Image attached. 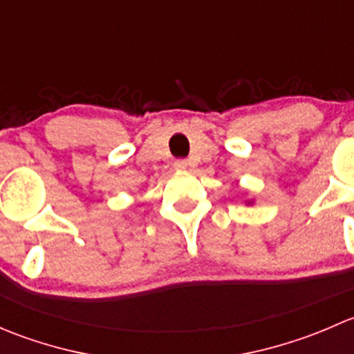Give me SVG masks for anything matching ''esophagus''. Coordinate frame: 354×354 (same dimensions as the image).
Instances as JSON below:
<instances>
[{"mask_svg":"<svg viewBox=\"0 0 354 354\" xmlns=\"http://www.w3.org/2000/svg\"><path fill=\"white\" fill-rule=\"evenodd\" d=\"M174 169H178V171H183V169H187V166H188V162L185 159H176L174 160Z\"/></svg>","mask_w":354,"mask_h":354,"instance_id":"esophagus-1","label":"esophagus"}]
</instances>
